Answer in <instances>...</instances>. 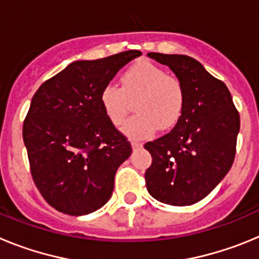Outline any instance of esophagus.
<instances>
[{
	"instance_id": "1",
	"label": "esophagus",
	"mask_w": 259,
	"mask_h": 259,
	"mask_svg": "<svg viewBox=\"0 0 259 259\" xmlns=\"http://www.w3.org/2000/svg\"><path fill=\"white\" fill-rule=\"evenodd\" d=\"M131 145L134 149H140V148H143V143H140V141H131Z\"/></svg>"
}]
</instances>
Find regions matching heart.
<instances>
[{
    "instance_id": "1",
    "label": "heart",
    "mask_w": 259,
    "mask_h": 259,
    "mask_svg": "<svg viewBox=\"0 0 259 259\" xmlns=\"http://www.w3.org/2000/svg\"><path fill=\"white\" fill-rule=\"evenodd\" d=\"M135 101L137 114L125 124L124 132L132 139H145L157 128L167 131L179 122L185 91L179 77L153 62L141 61L123 72L120 87L107 84L100 95L105 115L115 127L124 124Z\"/></svg>"
}]
</instances>
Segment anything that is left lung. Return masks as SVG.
<instances>
[{
  "mask_svg": "<svg viewBox=\"0 0 259 259\" xmlns=\"http://www.w3.org/2000/svg\"><path fill=\"white\" fill-rule=\"evenodd\" d=\"M180 79L182 118L164 136L144 145L152 154L145 185L152 197L172 206L205 198L230 171L236 154L240 115L222 80L188 56L149 53Z\"/></svg>",
  "mask_w": 259,
  "mask_h": 259,
  "instance_id": "obj_1",
  "label": "left lung"
}]
</instances>
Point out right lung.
Here are the masks:
<instances>
[{
	"instance_id": "right-lung-1",
	"label": "right lung",
	"mask_w": 259,
	"mask_h": 259,
	"mask_svg": "<svg viewBox=\"0 0 259 259\" xmlns=\"http://www.w3.org/2000/svg\"><path fill=\"white\" fill-rule=\"evenodd\" d=\"M127 50L76 61L40 85L23 123L29 170L44 200L58 211L85 215L111 197L118 167L131 143L105 115L100 95L125 63Z\"/></svg>"
}]
</instances>
